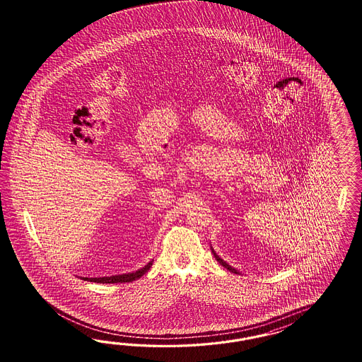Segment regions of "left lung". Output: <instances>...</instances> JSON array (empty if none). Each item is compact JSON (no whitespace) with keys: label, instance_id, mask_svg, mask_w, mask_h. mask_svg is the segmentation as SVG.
<instances>
[{"label":"left lung","instance_id":"left-lung-1","mask_svg":"<svg viewBox=\"0 0 362 362\" xmlns=\"http://www.w3.org/2000/svg\"><path fill=\"white\" fill-rule=\"evenodd\" d=\"M212 252H214V256H215V259H216V260H218V262H219V263L221 264V265H223L224 268H227V269H228L230 272H232V274H239V272H238V271H236L235 268H232V267H230V264H227L226 263V262H224V260H223V259H220L219 256H218V255L215 253V251H214V250H212Z\"/></svg>","mask_w":362,"mask_h":362}]
</instances>
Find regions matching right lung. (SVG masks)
<instances>
[{"label": "right lung", "instance_id": "add662e5", "mask_svg": "<svg viewBox=\"0 0 362 362\" xmlns=\"http://www.w3.org/2000/svg\"><path fill=\"white\" fill-rule=\"evenodd\" d=\"M153 265V262L144 265L141 269L132 272V274H115L110 277H82L85 281H93V283H100V284H114V283H130L139 277H142Z\"/></svg>", "mask_w": 362, "mask_h": 362}]
</instances>
